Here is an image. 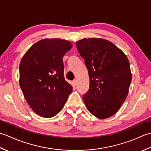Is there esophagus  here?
I'll return each instance as SVG.
<instances>
[{"label": "esophagus", "instance_id": "34e87169", "mask_svg": "<svg viewBox=\"0 0 151 151\" xmlns=\"http://www.w3.org/2000/svg\"><path fill=\"white\" fill-rule=\"evenodd\" d=\"M78 80H77V79H74V80H73V85H74V86H76L77 85H78Z\"/></svg>", "mask_w": 151, "mask_h": 151}]
</instances>
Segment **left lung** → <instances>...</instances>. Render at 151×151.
<instances>
[{
  "label": "left lung",
  "instance_id": "left-lung-1",
  "mask_svg": "<svg viewBox=\"0 0 151 151\" xmlns=\"http://www.w3.org/2000/svg\"><path fill=\"white\" fill-rule=\"evenodd\" d=\"M76 46L90 79L88 91L83 96L85 106L98 119L110 117L128 94L132 73L127 55L112 42L101 38H83Z\"/></svg>",
  "mask_w": 151,
  "mask_h": 151
}]
</instances>
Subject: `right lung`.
<instances>
[{"instance_id": "add662e5", "label": "right lung", "mask_w": 151, "mask_h": 151, "mask_svg": "<svg viewBox=\"0 0 151 151\" xmlns=\"http://www.w3.org/2000/svg\"><path fill=\"white\" fill-rule=\"evenodd\" d=\"M72 47L69 41L43 39L29 48L19 64V85L34 111L45 118L58 114L72 91L64 76L63 58Z\"/></svg>"}]
</instances>
